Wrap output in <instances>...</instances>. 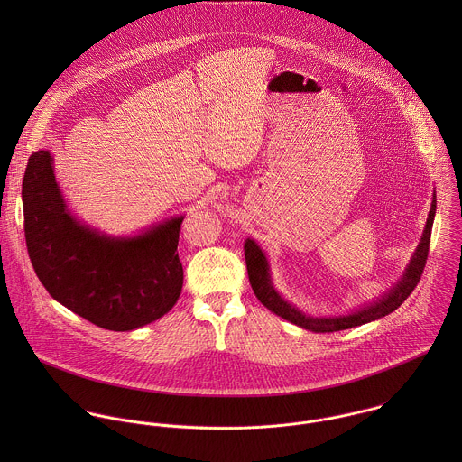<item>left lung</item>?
Returning a JSON list of instances; mask_svg holds the SVG:
<instances>
[{"instance_id": "obj_1", "label": "left lung", "mask_w": 462, "mask_h": 462, "mask_svg": "<svg viewBox=\"0 0 462 462\" xmlns=\"http://www.w3.org/2000/svg\"><path fill=\"white\" fill-rule=\"evenodd\" d=\"M434 215H436V196L432 200L430 211H429V218L423 229V236L420 240V245L416 247L411 262L407 264L405 272L402 273L400 281L395 286L384 293L379 300H375L370 306H365L354 313L348 315H339V317H328V319H317V317H310L304 315L302 311H299L295 306H291L290 302H286L277 290L272 284V277H270V268L268 262L264 256L263 251L260 249V245L247 238L245 240V263H247V272H249V281L251 286L256 293V297L260 299V302L264 308H268L272 313H275L277 317L302 328V329L313 330V332H336V330L350 329V328H357L368 322H374L377 319H383L390 313H393L396 308L412 293V290L416 288V284L421 279L423 268L427 263V256H429V244H430V233H432V224H434Z\"/></svg>"}]
</instances>
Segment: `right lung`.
I'll use <instances>...</instances> for the list:
<instances>
[{
	"label": "right lung",
	"instance_id": "add662e5",
	"mask_svg": "<svg viewBox=\"0 0 462 462\" xmlns=\"http://www.w3.org/2000/svg\"><path fill=\"white\" fill-rule=\"evenodd\" d=\"M26 247L48 293L97 328L133 330L172 310L183 288L181 222L136 236H106L72 217L50 151L30 156L23 180Z\"/></svg>",
	"mask_w": 462,
	"mask_h": 462
}]
</instances>
